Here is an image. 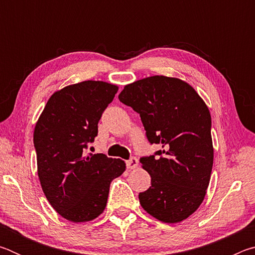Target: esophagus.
Wrapping results in <instances>:
<instances>
[{"label": "esophagus", "mask_w": 255, "mask_h": 255, "mask_svg": "<svg viewBox=\"0 0 255 255\" xmlns=\"http://www.w3.org/2000/svg\"><path fill=\"white\" fill-rule=\"evenodd\" d=\"M126 164H127V169H129V170L136 169V167L138 166V159L136 157H131L130 159H128Z\"/></svg>", "instance_id": "34e87169"}]
</instances>
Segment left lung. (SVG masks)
Returning <instances> with one entry per match:
<instances>
[{
	"label": "left lung",
	"mask_w": 255,
	"mask_h": 255,
	"mask_svg": "<svg viewBox=\"0 0 255 255\" xmlns=\"http://www.w3.org/2000/svg\"><path fill=\"white\" fill-rule=\"evenodd\" d=\"M119 100L140 116L146 136L164 149L140 158L150 187L140 192L144 210L167 224L187 219L199 208L214 163L208 107L191 85L154 75L124 86Z\"/></svg>",
	"instance_id": "obj_1"
}]
</instances>
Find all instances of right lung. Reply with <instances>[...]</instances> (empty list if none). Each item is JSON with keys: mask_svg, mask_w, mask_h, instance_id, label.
Segmentation results:
<instances>
[{"mask_svg": "<svg viewBox=\"0 0 255 255\" xmlns=\"http://www.w3.org/2000/svg\"><path fill=\"white\" fill-rule=\"evenodd\" d=\"M117 91V85L103 81L67 85L51 94L34 127L42 191L51 207L72 223L99 217L106 209L111 181L126 170L123 159L84 153Z\"/></svg>", "mask_w": 255, "mask_h": 255, "instance_id": "add662e5", "label": "right lung"}]
</instances>
